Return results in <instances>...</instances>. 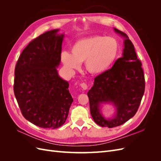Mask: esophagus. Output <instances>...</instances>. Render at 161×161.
Wrapping results in <instances>:
<instances>
[{
    "label": "esophagus",
    "mask_w": 161,
    "mask_h": 161,
    "mask_svg": "<svg viewBox=\"0 0 161 161\" xmlns=\"http://www.w3.org/2000/svg\"><path fill=\"white\" fill-rule=\"evenodd\" d=\"M80 86H81V88L83 90H86L87 88H88V85H87L85 82H82V83L80 84Z\"/></svg>",
    "instance_id": "obj_1"
}]
</instances>
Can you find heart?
Returning a JSON list of instances; mask_svg holds the SVG:
<instances>
[{"mask_svg":"<svg viewBox=\"0 0 161 161\" xmlns=\"http://www.w3.org/2000/svg\"><path fill=\"white\" fill-rule=\"evenodd\" d=\"M119 51V43L111 37L95 36L76 41L70 53L63 52L61 60L66 69L73 72L84 62L85 70L92 75H100L112 65Z\"/></svg>","mask_w":161,"mask_h":161,"instance_id":"obj_1","label":"heart"}]
</instances>
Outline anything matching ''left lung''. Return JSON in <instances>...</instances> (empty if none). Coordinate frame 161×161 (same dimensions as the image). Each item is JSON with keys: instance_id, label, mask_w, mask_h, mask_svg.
<instances>
[{"instance_id": "8db88e82", "label": "left lung", "mask_w": 161, "mask_h": 161, "mask_svg": "<svg viewBox=\"0 0 161 161\" xmlns=\"http://www.w3.org/2000/svg\"><path fill=\"white\" fill-rule=\"evenodd\" d=\"M114 30L125 38L123 56L111 69L95 78L94 85L87 93L92 119L99 125L108 128L119 126L134 116L145 89L142 63L133 43L125 33L116 28ZM108 103L116 107V113L113 118L106 119L100 113V105Z\"/></svg>"}]
</instances>
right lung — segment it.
Instances as JSON below:
<instances>
[{
  "mask_svg": "<svg viewBox=\"0 0 161 161\" xmlns=\"http://www.w3.org/2000/svg\"><path fill=\"white\" fill-rule=\"evenodd\" d=\"M47 31L33 40L19 56L14 93L22 115L33 124L55 129L65 123L73 101L69 84L58 75L64 34Z\"/></svg>",
  "mask_w": 161,
  "mask_h": 161,
  "instance_id": "1",
  "label": "right lung"
}]
</instances>
